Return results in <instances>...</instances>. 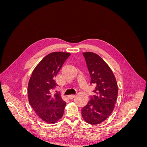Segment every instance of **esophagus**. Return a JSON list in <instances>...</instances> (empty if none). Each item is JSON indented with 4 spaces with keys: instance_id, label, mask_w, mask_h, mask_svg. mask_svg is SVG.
I'll use <instances>...</instances> for the list:
<instances>
[{
    "instance_id": "1",
    "label": "esophagus",
    "mask_w": 147,
    "mask_h": 147,
    "mask_svg": "<svg viewBox=\"0 0 147 147\" xmlns=\"http://www.w3.org/2000/svg\"><path fill=\"white\" fill-rule=\"evenodd\" d=\"M75 96V94H72V95H69V96H68V98H69V99H72L74 98Z\"/></svg>"
}]
</instances>
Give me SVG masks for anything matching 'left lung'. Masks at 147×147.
Listing matches in <instances>:
<instances>
[{
	"label": "left lung",
	"instance_id": "1",
	"mask_svg": "<svg viewBox=\"0 0 147 147\" xmlns=\"http://www.w3.org/2000/svg\"><path fill=\"white\" fill-rule=\"evenodd\" d=\"M91 84L95 86L90 101L82 109V117L90 124L103 122L113 112L118 96V86L112 70L105 61L92 52L83 53Z\"/></svg>",
	"mask_w": 147,
	"mask_h": 147
}]
</instances>
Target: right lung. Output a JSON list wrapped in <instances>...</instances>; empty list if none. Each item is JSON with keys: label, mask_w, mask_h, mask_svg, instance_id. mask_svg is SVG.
<instances>
[{"label": "right lung", "mask_w": 147, "mask_h": 147, "mask_svg": "<svg viewBox=\"0 0 147 147\" xmlns=\"http://www.w3.org/2000/svg\"><path fill=\"white\" fill-rule=\"evenodd\" d=\"M69 53L53 52L40 62L31 75L28 92L30 106L43 121L54 123L63 117L65 102L57 92H53L56 83L55 78Z\"/></svg>", "instance_id": "right-lung-1"}]
</instances>
